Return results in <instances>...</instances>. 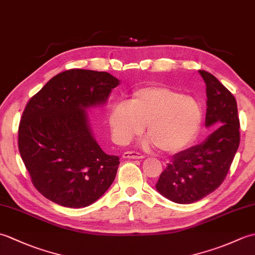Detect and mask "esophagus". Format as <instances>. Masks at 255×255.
<instances>
[{
    "mask_svg": "<svg viewBox=\"0 0 255 255\" xmlns=\"http://www.w3.org/2000/svg\"><path fill=\"white\" fill-rule=\"evenodd\" d=\"M123 158H125V159H143L144 156L142 154L136 152V151H126V152H124Z\"/></svg>",
    "mask_w": 255,
    "mask_h": 255,
    "instance_id": "1",
    "label": "esophagus"
}]
</instances>
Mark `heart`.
Instances as JSON below:
<instances>
[{"instance_id": "heart-1", "label": "heart", "mask_w": 255, "mask_h": 255, "mask_svg": "<svg viewBox=\"0 0 255 255\" xmlns=\"http://www.w3.org/2000/svg\"><path fill=\"white\" fill-rule=\"evenodd\" d=\"M113 138L126 144L147 125V143L162 152L177 153L197 138L204 107L194 96L163 85H147L132 92L128 103H117L110 111Z\"/></svg>"}]
</instances>
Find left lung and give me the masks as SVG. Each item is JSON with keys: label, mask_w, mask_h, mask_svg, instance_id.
<instances>
[{"label": "left lung", "mask_w": 255, "mask_h": 255, "mask_svg": "<svg viewBox=\"0 0 255 255\" xmlns=\"http://www.w3.org/2000/svg\"><path fill=\"white\" fill-rule=\"evenodd\" d=\"M206 83V127H217L200 144L173 156L155 188L177 204L198 202L224 182L240 143L237 101L209 72L199 70Z\"/></svg>", "instance_id": "obj_1"}]
</instances>
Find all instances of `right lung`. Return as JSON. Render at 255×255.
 I'll return each mask as SVG.
<instances>
[{
    "label": "right lung",
    "instance_id": "add662e5",
    "mask_svg": "<svg viewBox=\"0 0 255 255\" xmlns=\"http://www.w3.org/2000/svg\"><path fill=\"white\" fill-rule=\"evenodd\" d=\"M119 80L107 72L71 69L31 97L18 127V149L37 191L70 208L86 207L115 180L117 155L101 149L86 110L104 105Z\"/></svg>",
    "mask_w": 255,
    "mask_h": 255
}]
</instances>
